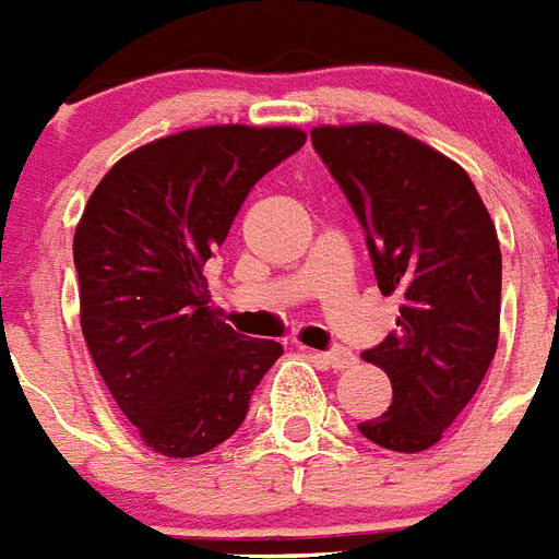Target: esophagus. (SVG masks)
Listing matches in <instances>:
<instances>
[{"instance_id":"esophagus-1","label":"esophagus","mask_w":559,"mask_h":559,"mask_svg":"<svg viewBox=\"0 0 559 559\" xmlns=\"http://www.w3.org/2000/svg\"><path fill=\"white\" fill-rule=\"evenodd\" d=\"M311 359L319 361V365L333 367V370H345V367L356 365V356L345 347H336V350H325V353H311Z\"/></svg>"}]
</instances>
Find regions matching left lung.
Here are the masks:
<instances>
[{
	"label": "left lung",
	"mask_w": 559,
	"mask_h": 559,
	"mask_svg": "<svg viewBox=\"0 0 559 559\" xmlns=\"http://www.w3.org/2000/svg\"><path fill=\"white\" fill-rule=\"evenodd\" d=\"M365 228L381 294H402L395 331L365 361L393 384L367 441L424 452L478 393L498 350L500 246L478 189L455 160L388 123L311 130Z\"/></svg>",
	"instance_id": "obj_1"
}]
</instances>
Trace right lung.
Returning a JSON list of instances; mask_svg holds the SVG:
<instances>
[{
	"label": "right lung",
	"instance_id": "1",
	"mask_svg": "<svg viewBox=\"0 0 559 559\" xmlns=\"http://www.w3.org/2000/svg\"><path fill=\"white\" fill-rule=\"evenodd\" d=\"M297 127L217 123L157 138L95 186L73 237L81 333L141 441L194 457L231 438L283 345L246 338L209 305L203 265Z\"/></svg>",
	"mask_w": 559,
	"mask_h": 559
}]
</instances>
